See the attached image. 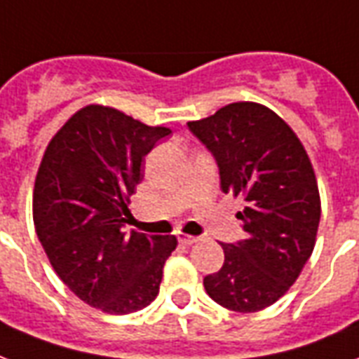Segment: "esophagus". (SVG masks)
<instances>
[{
	"mask_svg": "<svg viewBox=\"0 0 359 359\" xmlns=\"http://www.w3.org/2000/svg\"><path fill=\"white\" fill-rule=\"evenodd\" d=\"M199 237H191V235H179V243L184 246H190L194 243H198Z\"/></svg>",
	"mask_w": 359,
	"mask_h": 359,
	"instance_id": "esophagus-1",
	"label": "esophagus"
}]
</instances>
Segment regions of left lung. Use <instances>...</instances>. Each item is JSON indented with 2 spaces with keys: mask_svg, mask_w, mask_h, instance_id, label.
<instances>
[{
  "mask_svg": "<svg viewBox=\"0 0 359 359\" xmlns=\"http://www.w3.org/2000/svg\"><path fill=\"white\" fill-rule=\"evenodd\" d=\"M188 130L215 158L224 194L245 201V239L222 245V269L203 278L205 290L229 311H262L313 254L320 196L311 160L292 128L258 103H229Z\"/></svg>",
  "mask_w": 359,
  "mask_h": 359,
  "instance_id": "obj_1",
  "label": "left lung"
}]
</instances>
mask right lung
Listing matches in <instances>:
<instances>
[{"label":"right lung","mask_w":359,"mask_h":359,"mask_svg":"<svg viewBox=\"0 0 359 359\" xmlns=\"http://www.w3.org/2000/svg\"><path fill=\"white\" fill-rule=\"evenodd\" d=\"M168 128L88 105L52 137L37 171L34 224L52 267L90 307L141 311L160 292L175 235L126 233L141 163Z\"/></svg>","instance_id":"right-lung-1"}]
</instances>
